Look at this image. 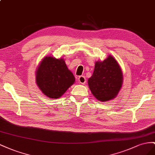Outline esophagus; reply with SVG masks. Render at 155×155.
Instances as JSON below:
<instances>
[{"label":"esophagus","mask_w":155,"mask_h":155,"mask_svg":"<svg viewBox=\"0 0 155 155\" xmlns=\"http://www.w3.org/2000/svg\"><path fill=\"white\" fill-rule=\"evenodd\" d=\"M78 81L81 84H84L86 82V78H85L84 76H80V77H79L78 78Z\"/></svg>","instance_id":"1"}]
</instances>
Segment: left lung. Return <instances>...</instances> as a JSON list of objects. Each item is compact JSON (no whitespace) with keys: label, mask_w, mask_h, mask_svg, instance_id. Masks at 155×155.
<instances>
[{"label":"left lung","mask_w":155,"mask_h":155,"mask_svg":"<svg viewBox=\"0 0 155 155\" xmlns=\"http://www.w3.org/2000/svg\"><path fill=\"white\" fill-rule=\"evenodd\" d=\"M123 75L120 67L112 56L103 61H97L88 84L92 94L99 101L114 99L120 90Z\"/></svg>","instance_id":"left-lung-1"}]
</instances>
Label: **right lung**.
Returning a JSON list of instances; mask_svg holds the SVG:
<instances>
[{"label":"right lung","instance_id":"1","mask_svg":"<svg viewBox=\"0 0 155 155\" xmlns=\"http://www.w3.org/2000/svg\"><path fill=\"white\" fill-rule=\"evenodd\" d=\"M73 74L68 69L63 59L51 56L44 58L36 72V82L47 97L57 99L74 82Z\"/></svg>","mask_w":155,"mask_h":155}]
</instances>
